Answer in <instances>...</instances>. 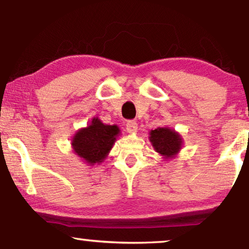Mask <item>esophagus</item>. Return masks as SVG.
Returning a JSON list of instances; mask_svg holds the SVG:
<instances>
[{
    "label": "esophagus",
    "instance_id": "esophagus-1",
    "mask_svg": "<svg viewBox=\"0 0 249 249\" xmlns=\"http://www.w3.org/2000/svg\"><path fill=\"white\" fill-rule=\"evenodd\" d=\"M126 130L128 133H135L138 131V124L134 121H128L126 123Z\"/></svg>",
    "mask_w": 249,
    "mask_h": 249
}]
</instances>
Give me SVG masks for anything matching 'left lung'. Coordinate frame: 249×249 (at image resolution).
Here are the masks:
<instances>
[{
    "label": "left lung",
    "instance_id": "left-lung-1",
    "mask_svg": "<svg viewBox=\"0 0 249 249\" xmlns=\"http://www.w3.org/2000/svg\"><path fill=\"white\" fill-rule=\"evenodd\" d=\"M149 141L155 151L158 152L165 160L174 158L183 145L181 134L170 127H157L149 132Z\"/></svg>",
    "mask_w": 249,
    "mask_h": 249
}]
</instances>
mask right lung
<instances>
[{
    "label": "right lung",
    "mask_w": 249,
    "mask_h": 249,
    "mask_svg": "<svg viewBox=\"0 0 249 249\" xmlns=\"http://www.w3.org/2000/svg\"><path fill=\"white\" fill-rule=\"evenodd\" d=\"M119 134L117 125L104 124L98 117H93L88 126L76 131L71 138V148L82 161L93 166L108 157Z\"/></svg>",
    "instance_id": "1"
}]
</instances>
